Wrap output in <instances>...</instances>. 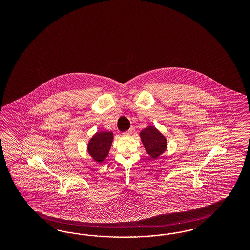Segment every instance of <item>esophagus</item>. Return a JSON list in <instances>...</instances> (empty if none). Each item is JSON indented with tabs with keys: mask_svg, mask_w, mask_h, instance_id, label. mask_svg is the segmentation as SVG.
Listing matches in <instances>:
<instances>
[{
	"mask_svg": "<svg viewBox=\"0 0 250 250\" xmlns=\"http://www.w3.org/2000/svg\"><path fill=\"white\" fill-rule=\"evenodd\" d=\"M132 133H133V129L130 128L129 129L128 131H126V132H124V133H123V136H130Z\"/></svg>",
	"mask_w": 250,
	"mask_h": 250,
	"instance_id": "1",
	"label": "esophagus"
}]
</instances>
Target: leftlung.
<instances>
[{
	"label": "left lung",
	"instance_id": "8db88e82",
	"mask_svg": "<svg viewBox=\"0 0 250 250\" xmlns=\"http://www.w3.org/2000/svg\"><path fill=\"white\" fill-rule=\"evenodd\" d=\"M140 137L145 149L152 159H158L167 149V139L158 129L147 126L141 131Z\"/></svg>",
	"mask_w": 250,
	"mask_h": 250
}]
</instances>
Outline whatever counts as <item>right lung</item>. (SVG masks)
Returning a JSON list of instances; mask_svg holds the SVG:
<instances>
[{"label":"right lung","instance_id":"add662e5","mask_svg":"<svg viewBox=\"0 0 250 250\" xmlns=\"http://www.w3.org/2000/svg\"><path fill=\"white\" fill-rule=\"evenodd\" d=\"M114 135L112 132L101 131L91 137L88 143L87 150L94 161L102 163L109 154L113 143Z\"/></svg>","mask_w":250,"mask_h":250}]
</instances>
